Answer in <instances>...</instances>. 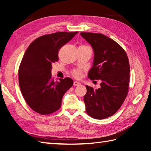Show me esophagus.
<instances>
[{
    "label": "esophagus",
    "mask_w": 151,
    "mask_h": 151,
    "mask_svg": "<svg viewBox=\"0 0 151 151\" xmlns=\"http://www.w3.org/2000/svg\"><path fill=\"white\" fill-rule=\"evenodd\" d=\"M81 84L80 82H77V81H75L73 82V85L74 86H79V85H81Z\"/></svg>",
    "instance_id": "obj_1"
}]
</instances>
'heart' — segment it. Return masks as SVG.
Wrapping results in <instances>:
<instances>
[{
	"label": "heart",
	"instance_id": "1",
	"mask_svg": "<svg viewBox=\"0 0 151 151\" xmlns=\"http://www.w3.org/2000/svg\"><path fill=\"white\" fill-rule=\"evenodd\" d=\"M73 75L75 76V77H77V78L80 77V76H81V71H80L79 70H75L73 72Z\"/></svg>",
	"mask_w": 151,
	"mask_h": 151
}]
</instances>
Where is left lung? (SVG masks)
<instances>
[{"instance_id": "obj_1", "label": "left lung", "mask_w": 151, "mask_h": 151, "mask_svg": "<svg viewBox=\"0 0 151 151\" xmlns=\"http://www.w3.org/2000/svg\"><path fill=\"white\" fill-rule=\"evenodd\" d=\"M81 35L94 51L88 77L101 81L98 89L86 86V110L90 117L103 119L116 113L127 97L130 79L129 58L119 45L104 34L81 32Z\"/></svg>"}]
</instances>
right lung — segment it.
<instances>
[{
  "label": "right lung",
  "instance_id": "add662e5",
  "mask_svg": "<svg viewBox=\"0 0 151 151\" xmlns=\"http://www.w3.org/2000/svg\"><path fill=\"white\" fill-rule=\"evenodd\" d=\"M78 32L44 35L32 42L19 68V84L25 101L37 113L47 115L59 110L64 93L71 87L70 78H52V64L58 61L60 48Z\"/></svg>",
  "mask_w": 151,
  "mask_h": 151
}]
</instances>
